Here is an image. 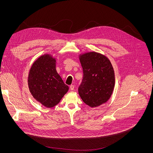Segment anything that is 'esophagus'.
Masks as SVG:
<instances>
[{
	"label": "esophagus",
	"instance_id": "obj_1",
	"mask_svg": "<svg viewBox=\"0 0 153 153\" xmlns=\"http://www.w3.org/2000/svg\"><path fill=\"white\" fill-rule=\"evenodd\" d=\"M69 88H70V90H71V91H73V90L74 89V85H70V87H69Z\"/></svg>",
	"mask_w": 153,
	"mask_h": 153
}]
</instances>
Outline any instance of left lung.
Wrapping results in <instances>:
<instances>
[{
    "label": "left lung",
    "instance_id": "obj_1",
    "mask_svg": "<svg viewBox=\"0 0 153 153\" xmlns=\"http://www.w3.org/2000/svg\"><path fill=\"white\" fill-rule=\"evenodd\" d=\"M83 70L78 91L83 102L91 107L106 103L113 93L115 72L109 59L101 53L87 52L79 55Z\"/></svg>",
    "mask_w": 153,
    "mask_h": 153
}]
</instances>
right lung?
<instances>
[{
    "instance_id": "add662e5",
    "label": "right lung",
    "mask_w": 153,
    "mask_h": 153,
    "mask_svg": "<svg viewBox=\"0 0 153 153\" xmlns=\"http://www.w3.org/2000/svg\"><path fill=\"white\" fill-rule=\"evenodd\" d=\"M56 60L50 54L40 56L30 69L28 85L33 97L47 108L60 102L68 90L56 69Z\"/></svg>"
}]
</instances>
